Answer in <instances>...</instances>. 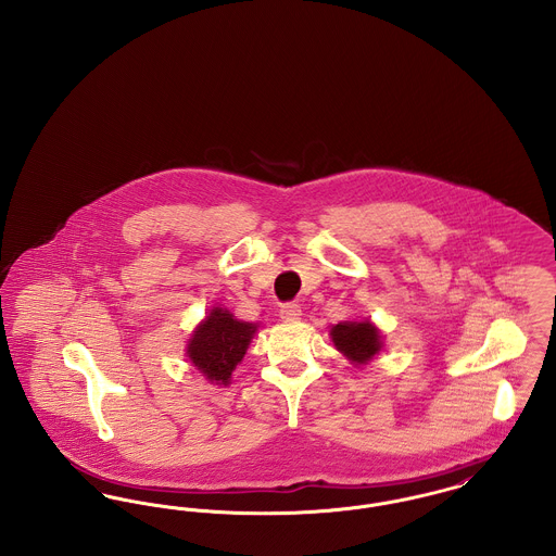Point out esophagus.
Segmentation results:
<instances>
[{
    "mask_svg": "<svg viewBox=\"0 0 556 556\" xmlns=\"http://www.w3.org/2000/svg\"><path fill=\"white\" fill-rule=\"evenodd\" d=\"M279 315H281L283 321H298L300 315H302V308H300V304H295V302H288V304L281 306Z\"/></svg>",
    "mask_w": 556,
    "mask_h": 556,
    "instance_id": "obj_1",
    "label": "esophagus"
}]
</instances>
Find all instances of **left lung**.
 <instances>
[{
	"mask_svg": "<svg viewBox=\"0 0 556 556\" xmlns=\"http://www.w3.org/2000/svg\"><path fill=\"white\" fill-rule=\"evenodd\" d=\"M336 349L353 361L355 365H365L374 359L382 349L380 329L369 321H344L331 327L329 331Z\"/></svg>",
	"mask_w": 556,
	"mask_h": 556,
	"instance_id": "left-lung-1",
	"label": "left lung"
}]
</instances>
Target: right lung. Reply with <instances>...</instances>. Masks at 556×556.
Wrapping results in <instances>:
<instances>
[{
    "label": "right lung",
    "instance_id": "right-lung-1",
    "mask_svg": "<svg viewBox=\"0 0 556 556\" xmlns=\"http://www.w3.org/2000/svg\"><path fill=\"white\" fill-rule=\"evenodd\" d=\"M258 326L239 321L227 308L214 306L195 327L187 357L212 384H230L232 369L241 363Z\"/></svg>",
    "mask_w": 556,
    "mask_h": 556
}]
</instances>
